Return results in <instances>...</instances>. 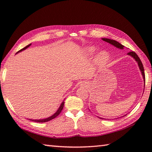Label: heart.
<instances>
[{
    "label": "heart",
    "mask_w": 152,
    "mask_h": 152,
    "mask_svg": "<svg viewBox=\"0 0 152 152\" xmlns=\"http://www.w3.org/2000/svg\"><path fill=\"white\" fill-rule=\"evenodd\" d=\"M95 50H96L95 48H94V47H88L86 49V51H87V52L89 53H93L95 52ZM108 57V56L107 53L105 52V51H101V53H99L98 54L97 57H96V59H97V61H99V62L102 63L107 60Z\"/></svg>",
    "instance_id": "obj_1"
}]
</instances>
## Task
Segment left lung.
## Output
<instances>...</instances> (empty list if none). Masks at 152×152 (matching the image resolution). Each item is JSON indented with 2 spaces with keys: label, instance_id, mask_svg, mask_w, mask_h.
I'll list each match as a JSON object with an SVG mask.
<instances>
[{
  "label": "left lung",
  "instance_id": "left-lung-1",
  "mask_svg": "<svg viewBox=\"0 0 152 152\" xmlns=\"http://www.w3.org/2000/svg\"><path fill=\"white\" fill-rule=\"evenodd\" d=\"M102 40H104L105 42H108L110 44L113 45V46L118 48H119V49H124V46H123L122 44H121L120 43H119L118 42L115 41V40H111V39H108V38H102ZM127 55H129V56H131V57H133L134 59H135V61H137V62L138 63V66H139V69L142 72V76H143V78H144V84H145V74H144V66H143V64L142 63L140 59V58L138 57V56H137V54L134 52V51H130V52H129L127 53ZM145 86V85H144ZM101 119H102V118H101Z\"/></svg>",
  "mask_w": 152,
  "mask_h": 152
}]
</instances>
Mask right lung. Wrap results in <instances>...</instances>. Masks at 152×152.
<instances>
[{"label":"right lung","mask_w":152,"mask_h":152,"mask_svg":"<svg viewBox=\"0 0 152 152\" xmlns=\"http://www.w3.org/2000/svg\"><path fill=\"white\" fill-rule=\"evenodd\" d=\"M31 44H28V46H25V48H23V49H21V50H20L19 51H18V52H17V53H19V52H20V51H23V50H25V49H27V48L28 47H29V46H31ZM64 101H63V102L61 103V104L60 105L59 109H58L57 110V112H56V113H55V114H54L53 115H52L51 116H50V117L48 118H46V119H30V120L33 121H35V122H38V123L47 122V121H49L51 120V119H54L55 118H56L57 116L58 115H59V114H60V113L61 112V111H62V110H63V107H64Z\"/></svg>","instance_id":"1"}]
</instances>
